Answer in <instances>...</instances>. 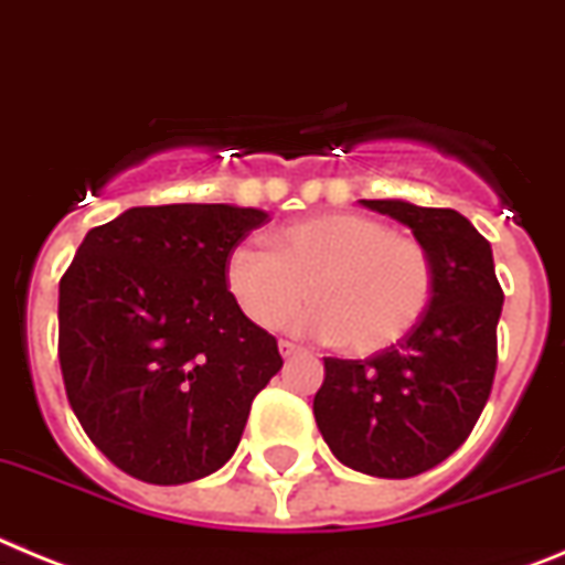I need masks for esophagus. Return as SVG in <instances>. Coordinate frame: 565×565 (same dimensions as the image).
Listing matches in <instances>:
<instances>
[{
  "label": "esophagus",
  "instance_id": "esophagus-1",
  "mask_svg": "<svg viewBox=\"0 0 565 565\" xmlns=\"http://www.w3.org/2000/svg\"><path fill=\"white\" fill-rule=\"evenodd\" d=\"M278 352H281V358H292V354L301 352V345L289 343V340H281V343H278Z\"/></svg>",
  "mask_w": 565,
  "mask_h": 565
}]
</instances>
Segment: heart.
Returning a JSON list of instances; mask_svg holds the SVG:
<instances>
[{"mask_svg": "<svg viewBox=\"0 0 565 565\" xmlns=\"http://www.w3.org/2000/svg\"><path fill=\"white\" fill-rule=\"evenodd\" d=\"M270 242L273 250L236 245L225 262L227 292L262 329L284 327L312 295L318 309L295 327L374 354L399 343L434 295L428 250L374 216L318 213L278 227Z\"/></svg>", "mask_w": 565, "mask_h": 565, "instance_id": "b5f03b06", "label": "heart"}]
</instances>
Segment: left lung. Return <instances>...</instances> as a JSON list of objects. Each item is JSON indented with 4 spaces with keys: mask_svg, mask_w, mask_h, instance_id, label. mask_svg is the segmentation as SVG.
I'll return each mask as SVG.
<instances>
[{
    "mask_svg": "<svg viewBox=\"0 0 565 565\" xmlns=\"http://www.w3.org/2000/svg\"><path fill=\"white\" fill-rule=\"evenodd\" d=\"M360 205L411 227L434 264V295L419 323L377 358H323L312 411L340 465L411 479L456 454L484 411L504 292L490 242L459 211L405 200Z\"/></svg>",
    "mask_w": 565,
    "mask_h": 565,
    "instance_id": "obj_1",
    "label": "left lung"
}]
</instances>
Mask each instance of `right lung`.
<instances>
[{"label": "right lung", "mask_w": 565, "mask_h": 565, "mask_svg": "<svg viewBox=\"0 0 565 565\" xmlns=\"http://www.w3.org/2000/svg\"><path fill=\"white\" fill-rule=\"evenodd\" d=\"M267 222L238 205L129 207L93 227L58 284L67 399L100 454L146 484H188L236 454L281 371L273 334L225 284L227 253Z\"/></svg>", "instance_id": "1"}]
</instances>
